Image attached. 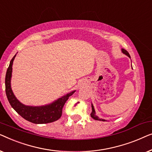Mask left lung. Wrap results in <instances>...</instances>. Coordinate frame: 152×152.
<instances>
[{
    "instance_id": "1",
    "label": "left lung",
    "mask_w": 152,
    "mask_h": 152,
    "mask_svg": "<svg viewBox=\"0 0 152 152\" xmlns=\"http://www.w3.org/2000/svg\"><path fill=\"white\" fill-rule=\"evenodd\" d=\"M122 52H123V53H124V54H126L127 56H129L130 58V55L129 53H128L127 51H126L125 50H124V49H122ZM91 109H92V112L91 113V117L92 118H94V120H96V121H106L104 119H102V118H100L99 117L97 116L96 115V112H95V110H94V107L93 104H91Z\"/></svg>"
}]
</instances>
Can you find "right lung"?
Returning a JSON list of instances; mask_svg holds the SVG:
<instances>
[{"mask_svg":"<svg viewBox=\"0 0 152 152\" xmlns=\"http://www.w3.org/2000/svg\"><path fill=\"white\" fill-rule=\"evenodd\" d=\"M16 56L15 55L10 61L5 76V92L12 108L23 118L35 124L50 123L58 120L61 117L64 104L70 96L73 94L76 91H72L59 98L52 103L44 106L34 107L22 104L15 96L11 88L12 65Z\"/></svg>","mask_w":152,"mask_h":152,"instance_id":"1","label":"right lung"}]
</instances>
